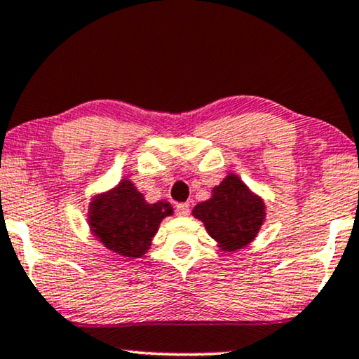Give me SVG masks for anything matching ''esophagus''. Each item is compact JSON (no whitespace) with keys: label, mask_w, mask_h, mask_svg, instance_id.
<instances>
[{"label":"esophagus","mask_w":359,"mask_h":359,"mask_svg":"<svg viewBox=\"0 0 359 359\" xmlns=\"http://www.w3.org/2000/svg\"><path fill=\"white\" fill-rule=\"evenodd\" d=\"M176 212H178V216L184 217L189 214V203H180L178 206H176Z\"/></svg>","instance_id":"34e87169"}]
</instances>
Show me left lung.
<instances>
[{"instance_id":"left-lung-1","label":"left lung","mask_w":359,"mask_h":359,"mask_svg":"<svg viewBox=\"0 0 359 359\" xmlns=\"http://www.w3.org/2000/svg\"><path fill=\"white\" fill-rule=\"evenodd\" d=\"M193 216L203 222L217 248L234 252L257 237L267 206L239 176L229 173L214 186L211 198L193 208Z\"/></svg>"}]
</instances>
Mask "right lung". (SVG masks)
I'll list each match as a JSON object with an SVG mask.
<instances>
[{"mask_svg": "<svg viewBox=\"0 0 359 359\" xmlns=\"http://www.w3.org/2000/svg\"><path fill=\"white\" fill-rule=\"evenodd\" d=\"M168 216H173L168 201L150 204L132 181L123 178L114 188L92 196L87 224L110 252L137 259L148 252L161 221Z\"/></svg>", "mask_w": 359, "mask_h": 359, "instance_id": "1", "label": "right lung"}]
</instances>
